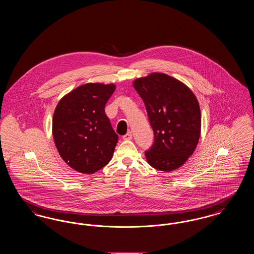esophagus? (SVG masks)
<instances>
[{
  "mask_svg": "<svg viewBox=\"0 0 254 254\" xmlns=\"http://www.w3.org/2000/svg\"><path fill=\"white\" fill-rule=\"evenodd\" d=\"M123 139H124V140H127V141L131 140V139H132V132L128 131V132L127 133L126 135H124V136H123Z\"/></svg>",
  "mask_w": 254,
  "mask_h": 254,
  "instance_id": "esophagus-1",
  "label": "esophagus"
}]
</instances>
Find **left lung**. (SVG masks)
<instances>
[{
  "label": "left lung",
  "mask_w": 254,
  "mask_h": 254,
  "mask_svg": "<svg viewBox=\"0 0 254 254\" xmlns=\"http://www.w3.org/2000/svg\"><path fill=\"white\" fill-rule=\"evenodd\" d=\"M133 86L144 101L154 133V143L145 152L154 169L180 168L197 146L201 133V111L193 92L165 73L138 78Z\"/></svg>",
  "instance_id": "1"
}]
</instances>
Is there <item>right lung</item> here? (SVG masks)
<instances>
[{"label":"right lung","instance_id":"right-lung-1","mask_svg":"<svg viewBox=\"0 0 254 254\" xmlns=\"http://www.w3.org/2000/svg\"><path fill=\"white\" fill-rule=\"evenodd\" d=\"M114 84H85L73 89L58 103L52 134L62 159L78 172L92 174L111 160L118 135L105 107Z\"/></svg>","mask_w":254,"mask_h":254}]
</instances>
